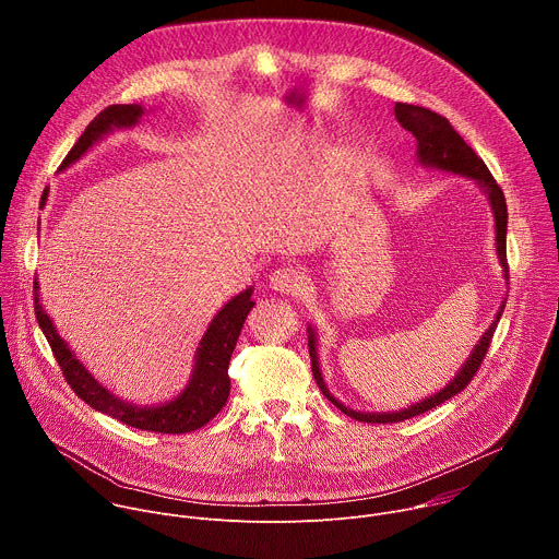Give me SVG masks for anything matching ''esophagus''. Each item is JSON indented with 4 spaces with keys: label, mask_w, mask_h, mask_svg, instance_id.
Instances as JSON below:
<instances>
[{
    "label": "esophagus",
    "mask_w": 559,
    "mask_h": 559,
    "mask_svg": "<svg viewBox=\"0 0 559 559\" xmlns=\"http://www.w3.org/2000/svg\"><path fill=\"white\" fill-rule=\"evenodd\" d=\"M270 287L278 294L298 296L305 289V276L296 267H278L270 276Z\"/></svg>",
    "instance_id": "34e87169"
}]
</instances>
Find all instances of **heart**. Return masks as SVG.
<instances>
[{
  "instance_id": "obj_1",
  "label": "heart",
  "mask_w": 559,
  "mask_h": 559,
  "mask_svg": "<svg viewBox=\"0 0 559 559\" xmlns=\"http://www.w3.org/2000/svg\"><path fill=\"white\" fill-rule=\"evenodd\" d=\"M278 154H281L283 162H292V158H296V156H298V145H296V143H292V141H285V143L281 145Z\"/></svg>"
}]
</instances>
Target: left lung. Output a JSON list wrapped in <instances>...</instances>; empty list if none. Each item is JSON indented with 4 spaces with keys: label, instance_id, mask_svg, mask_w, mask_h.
<instances>
[{
    "label": "left lung",
    "instance_id": "obj_1",
    "mask_svg": "<svg viewBox=\"0 0 559 559\" xmlns=\"http://www.w3.org/2000/svg\"><path fill=\"white\" fill-rule=\"evenodd\" d=\"M395 119L405 130H409L416 136V156L418 164L425 168H433V170H442V173H451V175H460L471 179L477 188H480L487 194L489 207L493 212V221H496V254L498 261L502 265V274L504 281H509V265H507V201L504 194L500 190V186L496 183V179L491 177L489 168L485 166V162L477 156L471 145L453 130V126L449 123V119H444L442 115L429 110V108H420V106H412V104H395L393 106ZM504 302L500 305L493 323L489 325V330L483 334V338L477 341V345L471 349L468 358L462 362V367L457 369V373L436 393L427 395L425 401L409 405L401 412H356L349 409L347 405H343L341 401L332 395V391L328 389V382L323 378L321 371V362H318V338H316V330L309 325L307 328V345H309V358H311V371L313 378L321 386V391L328 395V401H332L345 416L360 420V423H371V425H386V423H403L409 420L414 416H420L438 405H442L449 397H453L455 393H460L471 378L475 376V371L480 369L483 358L489 352L493 332L500 323V316L504 311Z\"/></svg>",
    "mask_w": 559,
    "mask_h": 559
}]
</instances>
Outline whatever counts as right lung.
<instances>
[{
  "mask_svg": "<svg viewBox=\"0 0 559 559\" xmlns=\"http://www.w3.org/2000/svg\"><path fill=\"white\" fill-rule=\"evenodd\" d=\"M145 115V108L139 104L130 106H110L104 112H99L84 134L79 136L74 147L63 158L59 170L70 168L74 162H79L95 143H99L104 136H108L115 130L132 128L141 121ZM48 188L44 190L41 201L46 203ZM254 287L243 289L229 298L212 318L203 338L199 341V347L194 352V365L188 384L166 403L156 405H139L132 401H123L117 393H112L108 386H104L88 369L86 365L76 358V354L70 349V345L61 338L57 332L52 318L46 313L41 300H39V281L35 278V316L37 323L68 380L72 391L82 397L86 405L93 409L128 425L141 431H156V433H190L207 425L227 403L229 395V358L236 347L238 334L243 330V323L252 307L257 305L252 300Z\"/></svg>",
  "mask_w": 559,
  "mask_h": 559,
  "instance_id": "right-lung-1",
  "label": "right lung"
}]
</instances>
